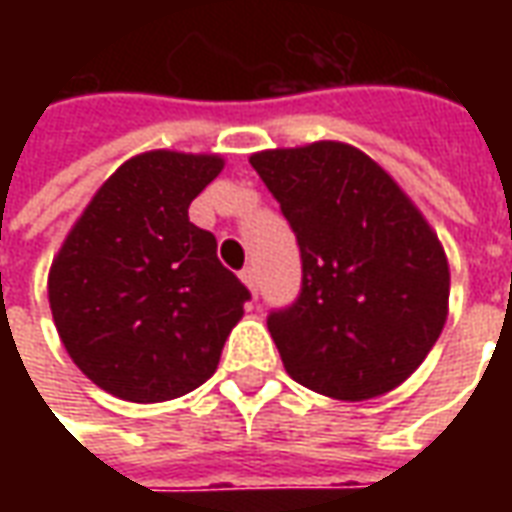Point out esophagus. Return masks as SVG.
Here are the masks:
<instances>
[{
	"label": "esophagus",
	"instance_id": "34e87169",
	"mask_svg": "<svg viewBox=\"0 0 512 512\" xmlns=\"http://www.w3.org/2000/svg\"><path fill=\"white\" fill-rule=\"evenodd\" d=\"M241 279H244V285L252 293H257V268L255 266H246L244 271H241Z\"/></svg>",
	"mask_w": 512,
	"mask_h": 512
}]
</instances>
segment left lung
Segmentation results:
<instances>
[{
	"mask_svg": "<svg viewBox=\"0 0 512 512\" xmlns=\"http://www.w3.org/2000/svg\"><path fill=\"white\" fill-rule=\"evenodd\" d=\"M296 233L301 293L268 315L293 381L334 400H370L417 370L439 340L450 266L392 175L343 142L249 158Z\"/></svg>",
	"mask_w": 512,
	"mask_h": 512,
	"instance_id": "obj_1",
	"label": "left lung"
}]
</instances>
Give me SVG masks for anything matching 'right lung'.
Instances as JSON below:
<instances>
[{"instance_id":"right-lung-1","label":"right lung","mask_w":512,"mask_h":512,"mask_svg":"<svg viewBox=\"0 0 512 512\" xmlns=\"http://www.w3.org/2000/svg\"><path fill=\"white\" fill-rule=\"evenodd\" d=\"M222 156L150 150L95 191L49 271L65 351L93 384L161 403L213 376L249 290L219 263L189 205Z\"/></svg>"}]
</instances>
